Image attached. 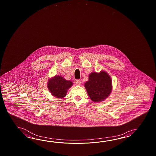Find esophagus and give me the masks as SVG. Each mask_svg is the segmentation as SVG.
Returning a JSON list of instances; mask_svg holds the SVG:
<instances>
[{
    "label": "esophagus",
    "mask_w": 156,
    "mask_h": 156,
    "mask_svg": "<svg viewBox=\"0 0 156 156\" xmlns=\"http://www.w3.org/2000/svg\"><path fill=\"white\" fill-rule=\"evenodd\" d=\"M76 85H80L81 84V81H80V80H76Z\"/></svg>",
    "instance_id": "34e87169"
}]
</instances>
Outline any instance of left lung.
<instances>
[{
    "label": "left lung",
    "mask_w": 156,
    "mask_h": 156,
    "mask_svg": "<svg viewBox=\"0 0 156 156\" xmlns=\"http://www.w3.org/2000/svg\"><path fill=\"white\" fill-rule=\"evenodd\" d=\"M90 99L95 103L104 100L112 91V80L105 72L92 73L84 84Z\"/></svg>",
    "instance_id": "8db88e82"
}]
</instances>
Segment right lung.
Listing matches in <instances>:
<instances>
[{
	"mask_svg": "<svg viewBox=\"0 0 156 156\" xmlns=\"http://www.w3.org/2000/svg\"><path fill=\"white\" fill-rule=\"evenodd\" d=\"M73 85L70 80H66L61 76H55L48 80V88L53 96L61 99L66 95L67 91Z\"/></svg>",
	"mask_w": 156,
	"mask_h": 156,
	"instance_id": "1",
	"label": "right lung"
}]
</instances>
